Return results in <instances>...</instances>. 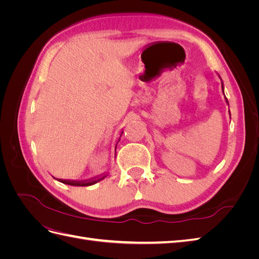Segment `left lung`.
<instances>
[{
	"instance_id": "obj_1",
	"label": "left lung",
	"mask_w": 259,
	"mask_h": 259,
	"mask_svg": "<svg viewBox=\"0 0 259 259\" xmlns=\"http://www.w3.org/2000/svg\"><path fill=\"white\" fill-rule=\"evenodd\" d=\"M223 91H224V90H223ZM226 101H227V104H228V99H227V98H226ZM229 113H230V111H229Z\"/></svg>"
}]
</instances>
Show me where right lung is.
Returning <instances> with one entry per match:
<instances>
[{
    "label": "right lung",
    "instance_id": "right-lung-1",
    "mask_svg": "<svg viewBox=\"0 0 259 259\" xmlns=\"http://www.w3.org/2000/svg\"><path fill=\"white\" fill-rule=\"evenodd\" d=\"M103 178H93V179H89V180H85V182H70V180H60L62 184H66V185H70V186H75V187H86V186H92L94 184L98 183L99 180L104 179Z\"/></svg>",
    "mask_w": 259,
    "mask_h": 259
}]
</instances>
